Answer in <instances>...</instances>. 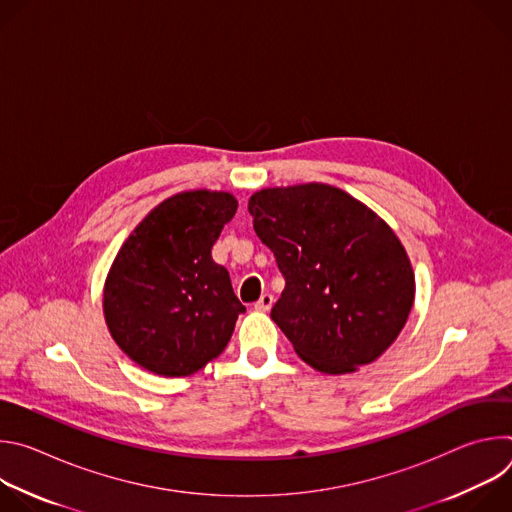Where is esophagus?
<instances>
[{
	"instance_id": "obj_1",
	"label": "esophagus",
	"mask_w": 512,
	"mask_h": 512,
	"mask_svg": "<svg viewBox=\"0 0 512 512\" xmlns=\"http://www.w3.org/2000/svg\"><path fill=\"white\" fill-rule=\"evenodd\" d=\"M271 306H273V296L271 294H263L259 298V302H255L257 312H267V310H271Z\"/></svg>"
}]
</instances>
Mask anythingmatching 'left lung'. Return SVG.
<instances>
[{"label":"left lung","instance_id":"obj_1","mask_svg":"<svg viewBox=\"0 0 512 512\" xmlns=\"http://www.w3.org/2000/svg\"><path fill=\"white\" fill-rule=\"evenodd\" d=\"M257 237L285 277L271 320L326 375L375 362L401 334L415 275L383 218L348 192L308 182L249 198Z\"/></svg>","mask_w":512,"mask_h":512}]
</instances>
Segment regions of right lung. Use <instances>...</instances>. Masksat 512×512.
I'll return each mask as SVG.
<instances>
[{
	"instance_id": "1",
	"label": "right lung",
	"mask_w": 512,
	"mask_h": 512,
	"mask_svg": "<svg viewBox=\"0 0 512 512\" xmlns=\"http://www.w3.org/2000/svg\"><path fill=\"white\" fill-rule=\"evenodd\" d=\"M218 190H184L145 214L117 251L103 287L111 338L141 369L188 377L221 354L245 306L212 245L237 212Z\"/></svg>"
}]
</instances>
